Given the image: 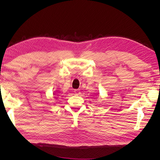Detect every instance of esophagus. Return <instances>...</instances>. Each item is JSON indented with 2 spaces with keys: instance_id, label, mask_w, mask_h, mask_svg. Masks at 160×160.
I'll use <instances>...</instances> for the list:
<instances>
[{
  "instance_id": "esophagus-1",
  "label": "esophagus",
  "mask_w": 160,
  "mask_h": 160,
  "mask_svg": "<svg viewBox=\"0 0 160 160\" xmlns=\"http://www.w3.org/2000/svg\"><path fill=\"white\" fill-rule=\"evenodd\" d=\"M74 92V93H75L76 95H80V91L79 89H75Z\"/></svg>"
}]
</instances>
